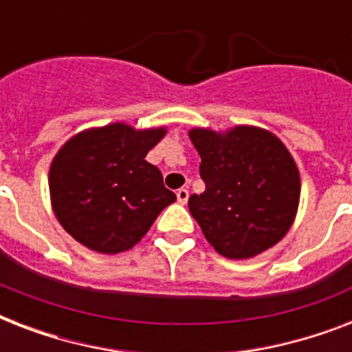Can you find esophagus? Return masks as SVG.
<instances>
[{
	"mask_svg": "<svg viewBox=\"0 0 352 352\" xmlns=\"http://www.w3.org/2000/svg\"><path fill=\"white\" fill-rule=\"evenodd\" d=\"M188 197H190V192H188L186 188H181V190H177V201H179V203L186 204Z\"/></svg>",
	"mask_w": 352,
	"mask_h": 352,
	"instance_id": "esophagus-1",
	"label": "esophagus"
}]
</instances>
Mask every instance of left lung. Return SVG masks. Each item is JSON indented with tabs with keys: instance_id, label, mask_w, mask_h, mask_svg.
<instances>
[{
	"instance_id": "obj_1",
	"label": "left lung",
	"mask_w": 352,
	"mask_h": 352,
	"mask_svg": "<svg viewBox=\"0 0 352 352\" xmlns=\"http://www.w3.org/2000/svg\"><path fill=\"white\" fill-rule=\"evenodd\" d=\"M206 190L188 208L215 252L250 259L283 239L300 206L294 157L272 131L234 126L226 131L192 127Z\"/></svg>"
}]
</instances>
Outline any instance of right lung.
I'll return each mask as SVG.
<instances>
[{"mask_svg":"<svg viewBox=\"0 0 352 352\" xmlns=\"http://www.w3.org/2000/svg\"><path fill=\"white\" fill-rule=\"evenodd\" d=\"M166 133V126L135 129L113 122L69 138L49 168L51 206L63 230L98 254L137 245L177 199L146 160Z\"/></svg>","mask_w":352,"mask_h":352,"instance_id":"1","label":"right lung"}]
</instances>
